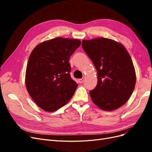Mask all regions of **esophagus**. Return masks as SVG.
Wrapping results in <instances>:
<instances>
[{
	"label": "esophagus",
	"mask_w": 152,
	"mask_h": 152,
	"mask_svg": "<svg viewBox=\"0 0 152 152\" xmlns=\"http://www.w3.org/2000/svg\"><path fill=\"white\" fill-rule=\"evenodd\" d=\"M84 78H82V79H79V82L80 84H82V82H84Z\"/></svg>",
	"instance_id": "esophagus-1"
}]
</instances>
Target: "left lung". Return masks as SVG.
Returning a JSON list of instances; mask_svg holds the SVG:
<instances>
[{
    "label": "left lung",
    "instance_id": "obj_1",
    "mask_svg": "<svg viewBox=\"0 0 152 152\" xmlns=\"http://www.w3.org/2000/svg\"><path fill=\"white\" fill-rule=\"evenodd\" d=\"M82 47L97 70V86L89 91L92 101L105 111L121 107L136 84L134 67L127 50L121 43L103 37L83 40Z\"/></svg>",
    "mask_w": 152,
    "mask_h": 152
}]
</instances>
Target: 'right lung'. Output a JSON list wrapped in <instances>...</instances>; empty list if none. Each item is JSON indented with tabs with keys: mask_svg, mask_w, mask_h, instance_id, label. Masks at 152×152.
I'll list each match as a JSON object with an SVG mask.
<instances>
[{
	"mask_svg": "<svg viewBox=\"0 0 152 152\" xmlns=\"http://www.w3.org/2000/svg\"><path fill=\"white\" fill-rule=\"evenodd\" d=\"M78 39L56 37L40 43L27 63L25 84L31 98L46 112L63 107L78 86L70 76L69 59L80 46Z\"/></svg>",
	"mask_w": 152,
	"mask_h": 152,
	"instance_id": "obj_1",
	"label": "right lung"
}]
</instances>
